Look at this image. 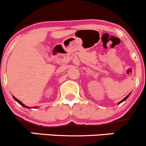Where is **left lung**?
Listing matches in <instances>:
<instances>
[{
  "mask_svg": "<svg viewBox=\"0 0 146 146\" xmlns=\"http://www.w3.org/2000/svg\"><path fill=\"white\" fill-rule=\"evenodd\" d=\"M129 95H130V94H128V96H125V98H124V99H123V100H121V102H119V104H121V102H124V101H125V100H126V99H127V98H128V96H129Z\"/></svg>",
  "mask_w": 146,
  "mask_h": 146,
  "instance_id": "1",
  "label": "left lung"
}]
</instances>
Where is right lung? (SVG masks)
I'll list each match as a JSON object with an SVG mask.
<instances>
[{"label":"right lung","mask_w":146,"mask_h":146,"mask_svg":"<svg viewBox=\"0 0 146 146\" xmlns=\"http://www.w3.org/2000/svg\"><path fill=\"white\" fill-rule=\"evenodd\" d=\"M13 98H14V99H15V100L17 102H18V103H19L20 104H21V106H23V107H25V108H30V107H27V106H25V105H24L22 103V102H20V101L18 100V99H16V98H15V97H14V96H13ZM33 108H34V107H33Z\"/></svg>","instance_id":"1"}]
</instances>
